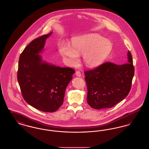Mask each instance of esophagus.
I'll list each match as a JSON object with an SVG mask.
<instances>
[{
	"instance_id": "1",
	"label": "esophagus",
	"mask_w": 149,
	"mask_h": 149,
	"mask_svg": "<svg viewBox=\"0 0 149 149\" xmlns=\"http://www.w3.org/2000/svg\"><path fill=\"white\" fill-rule=\"evenodd\" d=\"M75 75H76V76L79 77H81V73H80V72L79 71H76V72H75Z\"/></svg>"
}]
</instances>
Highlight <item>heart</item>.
<instances>
[{"mask_svg":"<svg viewBox=\"0 0 149 149\" xmlns=\"http://www.w3.org/2000/svg\"><path fill=\"white\" fill-rule=\"evenodd\" d=\"M102 39V36L95 33L76 38L72 41V46L64 43L59 47V52L63 56L68 57L72 66L78 64L79 55L83 54L85 65L94 68L104 60L111 49V42Z\"/></svg>","mask_w":149,"mask_h":149,"instance_id":"obj_1","label":"heart"}]
</instances>
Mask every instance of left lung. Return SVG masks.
Returning a JSON list of instances; mask_svg holds the SVG:
<instances>
[{"label": "left lung", "instance_id": "left-lung-1", "mask_svg": "<svg viewBox=\"0 0 149 149\" xmlns=\"http://www.w3.org/2000/svg\"><path fill=\"white\" fill-rule=\"evenodd\" d=\"M135 74L132 57L128 51L125 64L107 62L84 72L87 102L94 109L111 108L127 96Z\"/></svg>", "mask_w": 149, "mask_h": 149}]
</instances>
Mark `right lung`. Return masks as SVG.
Returning a JSON list of instances; mask_svg holds the SVG:
<instances>
[{
    "instance_id": "add662e5",
    "label": "right lung",
    "mask_w": 149,
    "mask_h": 149,
    "mask_svg": "<svg viewBox=\"0 0 149 149\" xmlns=\"http://www.w3.org/2000/svg\"><path fill=\"white\" fill-rule=\"evenodd\" d=\"M51 33L36 38L25 47L19 57L17 72L24 99L31 106L45 112H55L63 104L65 89L75 72L70 68L43 61L39 54Z\"/></svg>"
}]
</instances>
